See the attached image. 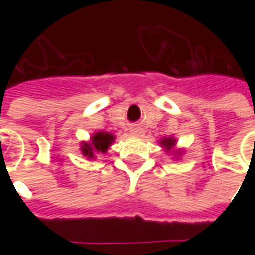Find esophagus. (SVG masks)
<instances>
[{
    "mask_svg": "<svg viewBox=\"0 0 255 255\" xmlns=\"http://www.w3.org/2000/svg\"><path fill=\"white\" fill-rule=\"evenodd\" d=\"M142 132H143V131H142V128H139V127H135L132 131H131V133H132L133 136H140Z\"/></svg>",
    "mask_w": 255,
    "mask_h": 255,
    "instance_id": "34e87169",
    "label": "esophagus"
}]
</instances>
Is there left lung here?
Wrapping results in <instances>:
<instances>
[{
  "label": "left lung",
  "mask_w": 255,
  "mask_h": 255,
  "mask_svg": "<svg viewBox=\"0 0 255 255\" xmlns=\"http://www.w3.org/2000/svg\"><path fill=\"white\" fill-rule=\"evenodd\" d=\"M176 143H177V140L175 138H173V136H168V138H166V136H165V138L160 139V146H161V147L165 150L168 154H169V153H173V154H175V155L177 154L178 155L176 157H173V158H176V160H179V155L183 154L182 151H179V150H176L178 151L177 153H176L175 150L172 151V149H173V147L176 146Z\"/></svg>",
  "instance_id": "8db88e82"
}]
</instances>
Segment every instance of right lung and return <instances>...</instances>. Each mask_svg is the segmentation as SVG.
I'll list each match as a JSON object with an SVG mask.
<instances>
[{
  "mask_svg": "<svg viewBox=\"0 0 255 255\" xmlns=\"http://www.w3.org/2000/svg\"><path fill=\"white\" fill-rule=\"evenodd\" d=\"M116 136L106 131L94 132L90 136V140L80 142V153L86 157L87 160H95L97 155L106 154L112 144L115 143Z\"/></svg>",
  "mask_w": 255,
  "mask_h": 255,
  "instance_id": "right-lung-1",
  "label": "right lung"
}]
</instances>
